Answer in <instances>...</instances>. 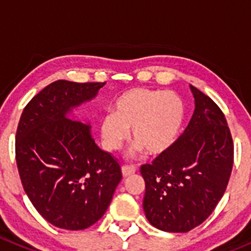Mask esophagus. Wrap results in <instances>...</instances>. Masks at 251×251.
<instances>
[{"label": "esophagus", "mask_w": 251, "mask_h": 251, "mask_svg": "<svg viewBox=\"0 0 251 251\" xmlns=\"http://www.w3.org/2000/svg\"><path fill=\"white\" fill-rule=\"evenodd\" d=\"M121 172H123L124 177H127V176H131L136 172V167L135 166H123Z\"/></svg>", "instance_id": "1"}]
</instances>
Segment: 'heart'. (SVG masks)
<instances>
[{"instance_id": "1", "label": "heart", "mask_w": 251, "mask_h": 251, "mask_svg": "<svg viewBox=\"0 0 251 251\" xmlns=\"http://www.w3.org/2000/svg\"><path fill=\"white\" fill-rule=\"evenodd\" d=\"M186 119V105L175 91L135 88L115 100L112 112L100 120L99 131L107 150H119L131 130V154L158 156L178 139Z\"/></svg>"}]
</instances>
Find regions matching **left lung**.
Masks as SVG:
<instances>
[{
    "mask_svg": "<svg viewBox=\"0 0 251 251\" xmlns=\"http://www.w3.org/2000/svg\"><path fill=\"white\" fill-rule=\"evenodd\" d=\"M189 88L194 111L184 132L151 165L141 166L145 215L152 226L170 233H187L212 214L233 168L226 116L209 97Z\"/></svg>",
    "mask_w": 251,
    "mask_h": 251,
    "instance_id": "8db88e82",
    "label": "left lung"
}]
</instances>
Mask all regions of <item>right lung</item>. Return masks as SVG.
Masks as SVG:
<instances>
[{
	"instance_id": "1",
	"label": "right lung",
	"mask_w": 251,
	"mask_h": 251,
	"mask_svg": "<svg viewBox=\"0 0 251 251\" xmlns=\"http://www.w3.org/2000/svg\"><path fill=\"white\" fill-rule=\"evenodd\" d=\"M105 83L57 80L27 104L16 133V161L25 194L53 226L81 230L104 215L123 175L91 139L90 123L70 118Z\"/></svg>"
}]
</instances>
